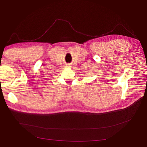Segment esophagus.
<instances>
[{"mask_svg":"<svg viewBox=\"0 0 147 147\" xmlns=\"http://www.w3.org/2000/svg\"><path fill=\"white\" fill-rule=\"evenodd\" d=\"M66 67H71V65H67V66Z\"/></svg>","mask_w":147,"mask_h":147,"instance_id":"obj_1","label":"esophagus"}]
</instances>
